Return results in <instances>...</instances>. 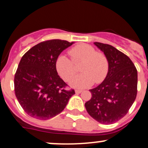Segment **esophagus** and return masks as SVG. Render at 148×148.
<instances>
[{"mask_svg": "<svg viewBox=\"0 0 148 148\" xmlns=\"http://www.w3.org/2000/svg\"><path fill=\"white\" fill-rule=\"evenodd\" d=\"M82 92V90H79V89H76V90H75L76 94H80Z\"/></svg>", "mask_w": 148, "mask_h": 148, "instance_id": "34e87169", "label": "esophagus"}]
</instances>
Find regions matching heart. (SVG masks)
I'll list each match as a JSON object with an SVG mask.
<instances>
[{
	"label": "heart",
	"mask_w": 148,
	"mask_h": 148,
	"mask_svg": "<svg viewBox=\"0 0 148 148\" xmlns=\"http://www.w3.org/2000/svg\"><path fill=\"white\" fill-rule=\"evenodd\" d=\"M71 60L64 55H61L56 62L58 74L65 82H69L75 75L74 64L82 62L81 74L74 77L70 82L72 87L84 89L92 86L95 82L100 83L104 81L109 71V62L107 56L102 52H97L93 46L80 44L69 51Z\"/></svg>",
	"instance_id": "b5f03b06"
}]
</instances>
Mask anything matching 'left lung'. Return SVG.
Listing matches in <instances>:
<instances>
[{
    "mask_svg": "<svg viewBox=\"0 0 148 148\" xmlns=\"http://www.w3.org/2000/svg\"><path fill=\"white\" fill-rule=\"evenodd\" d=\"M107 56L109 71L99 86L90 89L92 98L85 103L89 115L104 125L126 115L138 92V71L127 55L109 44L95 42Z\"/></svg>",
    "mask_w": 148,
    "mask_h": 148,
    "instance_id": "1",
    "label": "left lung"
}]
</instances>
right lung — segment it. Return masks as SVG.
<instances>
[{
  "instance_id": "add662e5",
  "label": "right lung",
  "mask_w": 148,
  "mask_h": 148,
  "mask_svg": "<svg viewBox=\"0 0 148 148\" xmlns=\"http://www.w3.org/2000/svg\"><path fill=\"white\" fill-rule=\"evenodd\" d=\"M74 42L60 39L43 41L22 56L14 77L15 95L31 117L41 120L62 112L75 94L58 75L56 62L60 53Z\"/></svg>"
}]
</instances>
